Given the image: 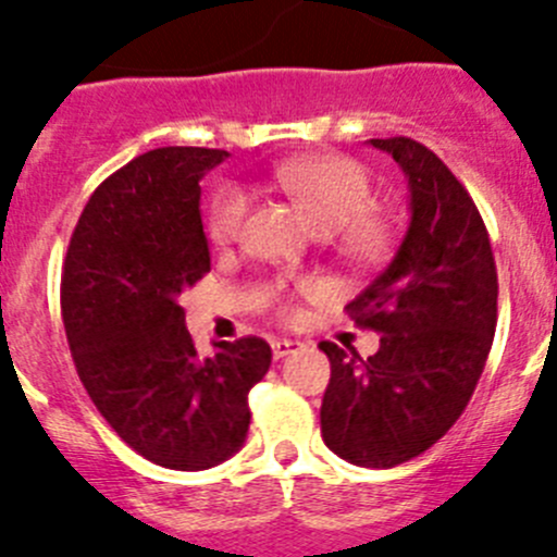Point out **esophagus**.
<instances>
[{
  "label": "esophagus",
  "instance_id": "1",
  "mask_svg": "<svg viewBox=\"0 0 557 557\" xmlns=\"http://www.w3.org/2000/svg\"><path fill=\"white\" fill-rule=\"evenodd\" d=\"M302 349V343L299 341H272V351H274V360H283V357L294 355V351Z\"/></svg>",
  "mask_w": 557,
  "mask_h": 557
}]
</instances>
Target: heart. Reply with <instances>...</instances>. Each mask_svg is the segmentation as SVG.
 Returning <instances> with one entry per match:
<instances>
[{
    "label": "heart",
    "mask_w": 557,
    "mask_h": 557,
    "mask_svg": "<svg viewBox=\"0 0 557 557\" xmlns=\"http://www.w3.org/2000/svg\"><path fill=\"white\" fill-rule=\"evenodd\" d=\"M274 184L302 208L321 231H337V249L357 267H371L393 244V222L373 206L371 173L360 161L341 153L296 156L274 168ZM247 195L225 186L208 211V236L216 244H233L247 220ZM310 290L313 285H302ZM283 315H294V296L283 283L269 288Z\"/></svg>",
    "instance_id": "obj_1"
}]
</instances>
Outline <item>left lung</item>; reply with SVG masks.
I'll list each match as a JSON object with an SVG mask.
<instances>
[{
	"label": "left lung",
	"instance_id": "left-lung-1",
	"mask_svg": "<svg viewBox=\"0 0 557 557\" xmlns=\"http://www.w3.org/2000/svg\"><path fill=\"white\" fill-rule=\"evenodd\" d=\"M409 181L407 236L389 267L346 305L382 335L362 360L321 341L332 376L321 401L326 448L360 467H396L429 450L461 418L497 326V269L470 191L409 137L371 139Z\"/></svg>",
	"mask_w": 557,
	"mask_h": 557
}]
</instances>
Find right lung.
<instances>
[{"instance_id": "add662e5", "label": "right lung", "mask_w": 557, "mask_h": 557, "mask_svg": "<svg viewBox=\"0 0 557 557\" xmlns=\"http://www.w3.org/2000/svg\"><path fill=\"white\" fill-rule=\"evenodd\" d=\"M225 156L132 159L92 191L62 263V324L87 396L128 448L170 470H208L242 448L249 389L272 366L255 335L200 357L178 305L211 272L200 178Z\"/></svg>"}]
</instances>
